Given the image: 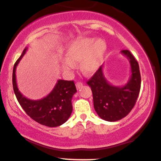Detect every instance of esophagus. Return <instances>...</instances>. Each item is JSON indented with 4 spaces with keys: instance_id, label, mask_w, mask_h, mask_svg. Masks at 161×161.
Returning <instances> with one entry per match:
<instances>
[{
    "instance_id": "34e87169",
    "label": "esophagus",
    "mask_w": 161,
    "mask_h": 161,
    "mask_svg": "<svg viewBox=\"0 0 161 161\" xmlns=\"http://www.w3.org/2000/svg\"><path fill=\"white\" fill-rule=\"evenodd\" d=\"M82 85H83V84H82V82H81V81H77V82L76 83V87L77 90H80V89L82 87Z\"/></svg>"
}]
</instances>
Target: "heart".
I'll use <instances>...</instances> for the list:
<instances>
[{
  "label": "heart",
  "instance_id": "1",
  "mask_svg": "<svg viewBox=\"0 0 161 161\" xmlns=\"http://www.w3.org/2000/svg\"><path fill=\"white\" fill-rule=\"evenodd\" d=\"M106 47L104 40L100 38H77L67 45L66 60L62 62L61 68L64 71H69L74 68L76 62L80 61V69L84 73H94L101 65Z\"/></svg>",
  "mask_w": 161,
  "mask_h": 161
}]
</instances>
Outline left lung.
Instances as JSON below:
<instances>
[{
    "instance_id": "obj_1",
    "label": "left lung",
    "mask_w": 161,
    "mask_h": 161,
    "mask_svg": "<svg viewBox=\"0 0 161 161\" xmlns=\"http://www.w3.org/2000/svg\"><path fill=\"white\" fill-rule=\"evenodd\" d=\"M121 53L128 58L131 76L125 85L119 87L109 83L103 74V65L100 67L87 81L93 96L96 113L107 121H116L129 114L136 103L141 87V76L138 62L128 50Z\"/></svg>"
}]
</instances>
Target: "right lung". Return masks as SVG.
Listing matches in <instances>:
<instances>
[{
    "label": "right lung",
    "mask_w": 161,
    "mask_h": 161,
    "mask_svg": "<svg viewBox=\"0 0 161 161\" xmlns=\"http://www.w3.org/2000/svg\"><path fill=\"white\" fill-rule=\"evenodd\" d=\"M27 50V47L23 50L13 69V88L18 102L26 114L37 123L49 127L61 126L69 119L72 112L71 99L76 92L74 81L58 80L51 92L42 99L31 100L25 97L17 87L16 69Z\"/></svg>",
    "instance_id": "right-lung-1"
}]
</instances>
